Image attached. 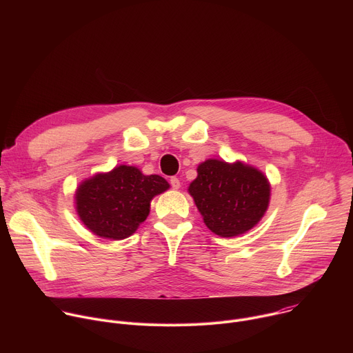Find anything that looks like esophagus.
Returning <instances> with one entry per match:
<instances>
[{
  "label": "esophagus",
  "instance_id": "34e87169",
  "mask_svg": "<svg viewBox=\"0 0 353 353\" xmlns=\"http://www.w3.org/2000/svg\"><path fill=\"white\" fill-rule=\"evenodd\" d=\"M170 184H172V187H173V190H179L180 188V180L177 179V177H172L170 179Z\"/></svg>",
  "mask_w": 353,
  "mask_h": 353
}]
</instances>
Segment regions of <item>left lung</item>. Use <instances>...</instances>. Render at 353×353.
<instances>
[{"label":"left lung","instance_id":"8db88e82","mask_svg":"<svg viewBox=\"0 0 353 353\" xmlns=\"http://www.w3.org/2000/svg\"><path fill=\"white\" fill-rule=\"evenodd\" d=\"M188 194L211 232L234 237L263 219L270 205L271 184L261 170L251 165L207 159L198 165Z\"/></svg>","mask_w":353,"mask_h":353}]
</instances>
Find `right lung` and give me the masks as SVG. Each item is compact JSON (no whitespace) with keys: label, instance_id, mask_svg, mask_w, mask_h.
Returning <instances> with one entry per match:
<instances>
[{"label":"right lung","instance_id":"1","mask_svg":"<svg viewBox=\"0 0 353 353\" xmlns=\"http://www.w3.org/2000/svg\"><path fill=\"white\" fill-rule=\"evenodd\" d=\"M169 187L159 174H143L135 166L120 165L85 179L74 194L75 210L93 234L123 240L148 218L154 196Z\"/></svg>","mask_w":353,"mask_h":353}]
</instances>
